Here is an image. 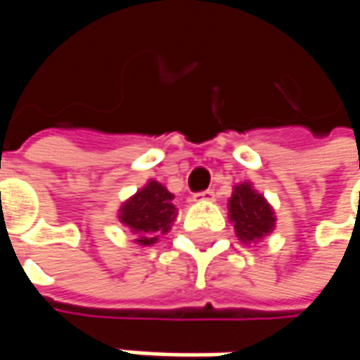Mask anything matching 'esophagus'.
Masks as SVG:
<instances>
[{
	"label": "esophagus",
	"mask_w": 360,
	"mask_h": 360,
	"mask_svg": "<svg viewBox=\"0 0 360 360\" xmlns=\"http://www.w3.org/2000/svg\"><path fill=\"white\" fill-rule=\"evenodd\" d=\"M214 190H204V192H196L194 194V202H214Z\"/></svg>",
	"instance_id": "34e87169"
}]
</instances>
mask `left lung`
Listing matches in <instances>:
<instances>
[{
  "mask_svg": "<svg viewBox=\"0 0 360 360\" xmlns=\"http://www.w3.org/2000/svg\"><path fill=\"white\" fill-rule=\"evenodd\" d=\"M229 210L236 236L246 244L264 238L269 232H272L276 222L272 206L248 182L234 186L229 200Z\"/></svg>",
  "mask_w": 360,
  "mask_h": 360,
  "instance_id": "8db88e82",
  "label": "left lung"
}]
</instances>
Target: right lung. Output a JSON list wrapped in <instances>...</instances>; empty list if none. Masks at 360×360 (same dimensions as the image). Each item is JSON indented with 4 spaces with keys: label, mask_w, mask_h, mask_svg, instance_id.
Segmentation results:
<instances>
[{
    "label": "right lung",
    "mask_w": 360,
    "mask_h": 360,
    "mask_svg": "<svg viewBox=\"0 0 360 360\" xmlns=\"http://www.w3.org/2000/svg\"><path fill=\"white\" fill-rule=\"evenodd\" d=\"M174 194L156 180H150L142 190H138L130 200L120 208V222L138 234L136 242L150 246L158 240L160 234H166L176 220V206L172 204Z\"/></svg>",
    "instance_id": "obj_1"
}]
</instances>
